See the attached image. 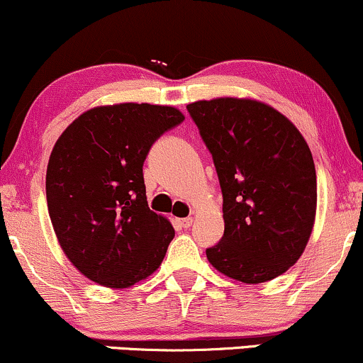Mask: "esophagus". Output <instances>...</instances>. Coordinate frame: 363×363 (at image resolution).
Returning a JSON list of instances; mask_svg holds the SVG:
<instances>
[{"instance_id": "34e87169", "label": "esophagus", "mask_w": 363, "mask_h": 363, "mask_svg": "<svg viewBox=\"0 0 363 363\" xmlns=\"http://www.w3.org/2000/svg\"><path fill=\"white\" fill-rule=\"evenodd\" d=\"M179 226L181 228H191L192 226V218H184V219H179Z\"/></svg>"}]
</instances>
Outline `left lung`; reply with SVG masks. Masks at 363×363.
I'll list each match as a JSON object with an SVG mask.
<instances>
[{"label":"left lung","mask_w":363,"mask_h":363,"mask_svg":"<svg viewBox=\"0 0 363 363\" xmlns=\"http://www.w3.org/2000/svg\"><path fill=\"white\" fill-rule=\"evenodd\" d=\"M187 112L223 192L224 235L206 250L209 263L242 283L279 277L303 253L315 221L316 172L303 135L256 100H201Z\"/></svg>","instance_id":"obj_1"}]
</instances>
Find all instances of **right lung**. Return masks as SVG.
I'll return each instance as SVG.
<instances>
[{"label": "right lung", "instance_id": "add662e5", "mask_svg": "<svg viewBox=\"0 0 363 363\" xmlns=\"http://www.w3.org/2000/svg\"><path fill=\"white\" fill-rule=\"evenodd\" d=\"M182 121L164 105H108L82 113L55 144L50 219L67 258L91 281L127 288L162 263L174 228L149 209L142 167L154 142Z\"/></svg>", "mask_w": 363, "mask_h": 363}]
</instances>
